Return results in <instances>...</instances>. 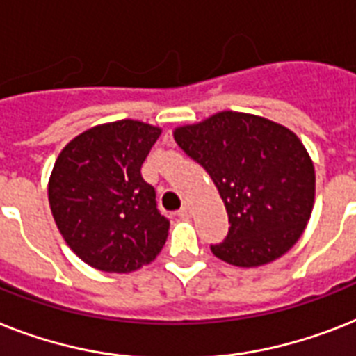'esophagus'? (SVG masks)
I'll use <instances>...</instances> for the list:
<instances>
[{"label":"esophagus","instance_id":"1","mask_svg":"<svg viewBox=\"0 0 356 356\" xmlns=\"http://www.w3.org/2000/svg\"><path fill=\"white\" fill-rule=\"evenodd\" d=\"M177 216H179V218L188 219V218H190V216H192V208L188 207V204H184V207L181 208V210H179V212H177Z\"/></svg>","mask_w":356,"mask_h":356}]
</instances>
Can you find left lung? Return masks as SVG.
Wrapping results in <instances>:
<instances>
[{
    "mask_svg": "<svg viewBox=\"0 0 356 356\" xmlns=\"http://www.w3.org/2000/svg\"><path fill=\"white\" fill-rule=\"evenodd\" d=\"M175 143L212 177L230 230L216 258L252 268L278 259L303 234L314 207V164L296 133L268 118L219 111L173 129Z\"/></svg>",
    "mask_w": 356,
    "mask_h": 356,
    "instance_id": "8db88e82",
    "label": "left lung"
}]
</instances>
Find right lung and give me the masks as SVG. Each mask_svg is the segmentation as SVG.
I'll list each match as a JSON object with an SVG mask.
<instances>
[{
	"mask_svg": "<svg viewBox=\"0 0 356 356\" xmlns=\"http://www.w3.org/2000/svg\"><path fill=\"white\" fill-rule=\"evenodd\" d=\"M159 135L157 126L124 118L86 129L58 155L51 212L69 248L93 268L133 273L166 243L170 221L140 173Z\"/></svg>",
	"mask_w": 356,
	"mask_h": 356,
	"instance_id": "1",
	"label": "right lung"
}]
</instances>
